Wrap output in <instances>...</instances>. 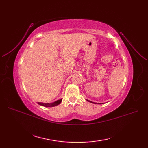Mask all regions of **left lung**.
I'll use <instances>...</instances> for the list:
<instances>
[{"label": "left lung", "instance_id": "left-lung-1", "mask_svg": "<svg viewBox=\"0 0 148 148\" xmlns=\"http://www.w3.org/2000/svg\"><path fill=\"white\" fill-rule=\"evenodd\" d=\"M88 101H89V102H92V103H95V104H97V103H95V102H91V101H88V100H87Z\"/></svg>", "mask_w": 148, "mask_h": 148}]
</instances>
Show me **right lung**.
<instances>
[{"mask_svg": "<svg viewBox=\"0 0 148 148\" xmlns=\"http://www.w3.org/2000/svg\"><path fill=\"white\" fill-rule=\"evenodd\" d=\"M62 102V99L58 100L57 101H55L53 102H52V103H50V104H49V103H47V104H46V103H43V102H38V104L39 105L41 106H44V107H54L56 106H57L59 105L60 103Z\"/></svg>", "mask_w": 148, "mask_h": 148, "instance_id": "1", "label": "right lung"}]
</instances>
